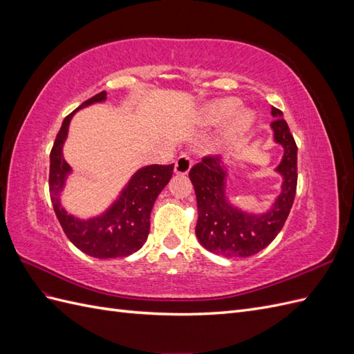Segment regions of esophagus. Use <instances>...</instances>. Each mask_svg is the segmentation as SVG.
I'll return each mask as SVG.
<instances>
[{"mask_svg": "<svg viewBox=\"0 0 354 354\" xmlns=\"http://www.w3.org/2000/svg\"><path fill=\"white\" fill-rule=\"evenodd\" d=\"M190 168H192V159L185 153L180 155L176 160V164H174V173L185 176V174L189 173Z\"/></svg>", "mask_w": 354, "mask_h": 354, "instance_id": "34e87169", "label": "esophagus"}]
</instances>
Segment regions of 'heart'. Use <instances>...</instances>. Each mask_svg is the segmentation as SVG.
Segmentation results:
<instances>
[{"instance_id":"obj_1","label":"heart","mask_w":354,"mask_h":354,"mask_svg":"<svg viewBox=\"0 0 354 354\" xmlns=\"http://www.w3.org/2000/svg\"><path fill=\"white\" fill-rule=\"evenodd\" d=\"M241 108V102L234 97H226L214 100L203 109V121L209 125H221L227 122V136L230 138L239 137L250 130L254 124V113L251 111H236Z\"/></svg>"}]
</instances>
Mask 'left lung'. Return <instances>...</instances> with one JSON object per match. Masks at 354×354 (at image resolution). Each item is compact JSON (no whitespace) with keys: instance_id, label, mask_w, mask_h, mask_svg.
Listing matches in <instances>:
<instances>
[{"instance_id":"left-lung-1","label":"left lung","mask_w":354,"mask_h":354,"mask_svg":"<svg viewBox=\"0 0 354 354\" xmlns=\"http://www.w3.org/2000/svg\"><path fill=\"white\" fill-rule=\"evenodd\" d=\"M274 142L283 147L276 171L283 177L282 192L272 208L255 216L234 208L226 199L227 169L220 156H203L190 169L198 202L196 238L203 248L224 257H250L264 250L283 227L297 190V145L282 112L272 108Z\"/></svg>"}]
</instances>
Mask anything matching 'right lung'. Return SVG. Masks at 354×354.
I'll return each mask as SVG.
<instances>
[{
  "label": "right lung",
  "mask_w": 354,
  "mask_h": 354,
  "mask_svg": "<svg viewBox=\"0 0 354 354\" xmlns=\"http://www.w3.org/2000/svg\"><path fill=\"white\" fill-rule=\"evenodd\" d=\"M104 100L106 91L95 94L63 120L50 152L48 187L53 208L68 239L94 259H118L131 255L146 242L151 230V211L158 195L173 177L174 164L147 165L138 169L121 192L120 198L99 217L81 220L68 214L60 205V192L71 173V167L62 153L69 122L81 108Z\"/></svg>",
  "instance_id": "right-lung-1"
}]
</instances>
